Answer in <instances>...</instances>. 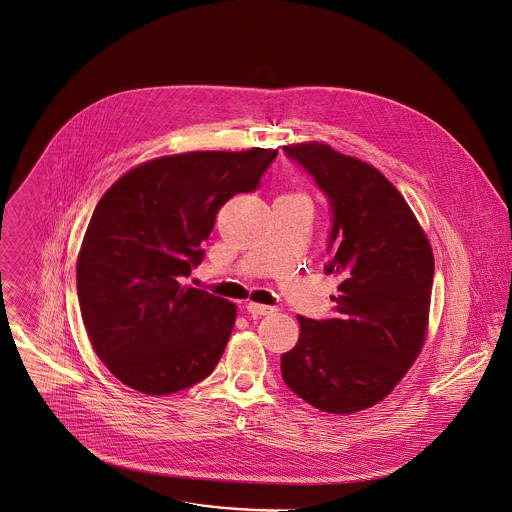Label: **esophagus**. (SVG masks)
<instances>
[{
	"label": "esophagus",
	"mask_w": 512,
	"mask_h": 512,
	"mask_svg": "<svg viewBox=\"0 0 512 512\" xmlns=\"http://www.w3.org/2000/svg\"><path fill=\"white\" fill-rule=\"evenodd\" d=\"M245 310L253 316H265V314H271L273 307H267V305H257V303H247Z\"/></svg>",
	"instance_id": "esophagus-1"
}]
</instances>
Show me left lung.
I'll list each match as a JSON object with an SVG mask.
<instances>
[{"instance_id": "8db88e82", "label": "left lung", "mask_w": 512, "mask_h": 512, "mask_svg": "<svg viewBox=\"0 0 512 512\" xmlns=\"http://www.w3.org/2000/svg\"><path fill=\"white\" fill-rule=\"evenodd\" d=\"M283 152L328 200L324 273L340 277L334 316H299V342L281 356L283 380L320 411L354 413L384 400L423 346L433 253L402 194L376 168L316 142Z\"/></svg>"}]
</instances>
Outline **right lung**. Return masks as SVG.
Listing matches in <instances>:
<instances>
[{
    "mask_svg": "<svg viewBox=\"0 0 512 512\" xmlns=\"http://www.w3.org/2000/svg\"><path fill=\"white\" fill-rule=\"evenodd\" d=\"M277 150L190 152L124 174L95 207L79 261L85 328L106 368L150 396L186 390L217 366L233 303L186 287L219 207L255 192Z\"/></svg>",
    "mask_w": 512,
    "mask_h": 512,
    "instance_id": "add662e5",
    "label": "right lung"
}]
</instances>
